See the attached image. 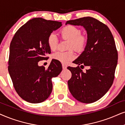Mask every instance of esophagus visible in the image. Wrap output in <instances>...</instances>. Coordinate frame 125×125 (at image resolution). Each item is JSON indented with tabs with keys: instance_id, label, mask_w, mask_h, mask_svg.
I'll return each mask as SVG.
<instances>
[{
	"instance_id": "esophagus-1",
	"label": "esophagus",
	"mask_w": 125,
	"mask_h": 125,
	"mask_svg": "<svg viewBox=\"0 0 125 125\" xmlns=\"http://www.w3.org/2000/svg\"><path fill=\"white\" fill-rule=\"evenodd\" d=\"M67 66L66 65V64H63V63L62 64V68H63V69H66V68H67Z\"/></svg>"
}]
</instances>
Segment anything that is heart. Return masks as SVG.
I'll use <instances>...</instances> for the list:
<instances>
[{
	"label": "heart",
	"instance_id": "1",
	"mask_svg": "<svg viewBox=\"0 0 125 125\" xmlns=\"http://www.w3.org/2000/svg\"><path fill=\"white\" fill-rule=\"evenodd\" d=\"M81 33V30L73 25L66 26L61 31L62 37L69 40L68 45L69 48H74L78 52L83 51L87 42V37ZM47 42L51 50L53 51L56 50L58 44L57 36L54 33H51L48 36ZM52 57L54 59L57 60L63 63H67L75 58V53L73 50L66 52L57 51L53 53Z\"/></svg>",
	"mask_w": 125,
	"mask_h": 125
}]
</instances>
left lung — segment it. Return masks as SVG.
I'll list each match as a JSON object with an SVG mask.
<instances>
[{
    "mask_svg": "<svg viewBox=\"0 0 125 125\" xmlns=\"http://www.w3.org/2000/svg\"><path fill=\"white\" fill-rule=\"evenodd\" d=\"M82 26L87 33V42L81 55L68 67L72 76L68 81L69 91L79 102L92 103L101 99L111 88L118 62L115 41L108 26L92 17L68 21L66 25ZM88 66L83 72L79 66Z\"/></svg>",
    "mask_w": 125,
    "mask_h": 125,
    "instance_id": "obj_1",
    "label": "left lung"
}]
</instances>
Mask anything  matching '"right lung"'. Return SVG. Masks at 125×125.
<instances>
[{
	"instance_id": "1",
	"label": "right lung",
	"mask_w": 125,
	"mask_h": 125,
	"mask_svg": "<svg viewBox=\"0 0 125 125\" xmlns=\"http://www.w3.org/2000/svg\"><path fill=\"white\" fill-rule=\"evenodd\" d=\"M62 25L61 22L35 18L22 25L12 38L8 70L17 94L26 102L39 103L48 99L52 91V78L62 70L61 62L55 59L47 69L38 65L51 53L48 36Z\"/></svg>"
}]
</instances>
